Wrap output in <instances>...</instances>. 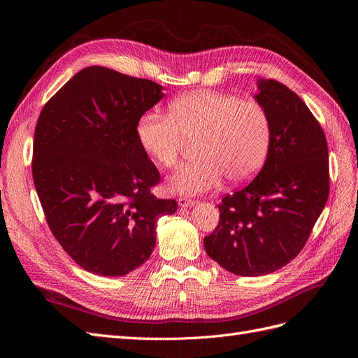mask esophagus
Returning <instances> with one entry per match:
<instances>
[{"instance_id":"1","label":"esophagus","mask_w":358,"mask_h":358,"mask_svg":"<svg viewBox=\"0 0 358 358\" xmlns=\"http://www.w3.org/2000/svg\"><path fill=\"white\" fill-rule=\"evenodd\" d=\"M178 203H179L180 208H192L194 203H196V201H194L192 199H188V197H180L178 200Z\"/></svg>"}]
</instances>
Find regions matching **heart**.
Wrapping results in <instances>:
<instances>
[{
	"label": "heart",
	"instance_id": "heart-1",
	"mask_svg": "<svg viewBox=\"0 0 358 358\" xmlns=\"http://www.w3.org/2000/svg\"><path fill=\"white\" fill-rule=\"evenodd\" d=\"M136 134L149 158L162 167L178 164L188 140H200V159L179 167L169 178L171 192L194 194L254 178L268 154L272 127L262 104L216 91H192L170 104V115L157 109L138 117Z\"/></svg>",
	"mask_w": 358,
	"mask_h": 358
}]
</instances>
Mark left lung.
Masks as SVG:
<instances>
[{"mask_svg": "<svg viewBox=\"0 0 358 358\" xmlns=\"http://www.w3.org/2000/svg\"><path fill=\"white\" fill-rule=\"evenodd\" d=\"M255 101L272 127L263 169L220 208L204 249L222 268L263 276L294 259L329 199V149L318 121L300 96L272 79L257 82Z\"/></svg>", "mask_w": 358, "mask_h": 358, "instance_id": "left-lung-1", "label": "left lung"}]
</instances>
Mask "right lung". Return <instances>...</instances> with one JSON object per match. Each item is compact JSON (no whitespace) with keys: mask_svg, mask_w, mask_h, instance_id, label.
<instances>
[{"mask_svg":"<svg viewBox=\"0 0 358 358\" xmlns=\"http://www.w3.org/2000/svg\"><path fill=\"white\" fill-rule=\"evenodd\" d=\"M162 86L94 66L45 104L32 149V178L52 234L94 275L124 276L148 262L157 221L178 209L150 188L159 173L140 146L138 117Z\"/></svg>","mask_w":358,"mask_h":358,"instance_id":"add662e5","label":"right lung"}]
</instances>
